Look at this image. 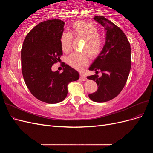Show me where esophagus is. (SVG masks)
Listing matches in <instances>:
<instances>
[{
    "label": "esophagus",
    "instance_id": "34e87169",
    "mask_svg": "<svg viewBox=\"0 0 153 153\" xmlns=\"http://www.w3.org/2000/svg\"><path fill=\"white\" fill-rule=\"evenodd\" d=\"M80 80H82L83 81H86L87 80L86 76L84 75V74H82V73L80 74Z\"/></svg>",
    "mask_w": 153,
    "mask_h": 153
}]
</instances>
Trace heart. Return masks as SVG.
Here are the masks:
<instances>
[{"label":"heart","instance_id":"heart-1","mask_svg":"<svg viewBox=\"0 0 153 153\" xmlns=\"http://www.w3.org/2000/svg\"><path fill=\"white\" fill-rule=\"evenodd\" d=\"M73 36L77 39H85L83 52L91 59H95L101 52L103 48L102 40L100 38L98 28L90 22L77 21L72 25V32H64L61 37V46L64 52L68 53L71 50ZM89 58L86 53H72L67 58V63L73 68L81 70L87 65Z\"/></svg>","mask_w":153,"mask_h":153}]
</instances>
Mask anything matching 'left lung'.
Wrapping results in <instances>:
<instances>
[{
    "label": "left lung",
    "instance_id": "8db88e82",
    "mask_svg": "<svg viewBox=\"0 0 153 153\" xmlns=\"http://www.w3.org/2000/svg\"><path fill=\"white\" fill-rule=\"evenodd\" d=\"M94 20L105 28L106 41L101 52L89 68L102 73L100 77L87 76L98 85V90L89 97L95 102L103 103L115 98L126 84L131 66V47L126 36L114 23L102 16H96Z\"/></svg>",
    "mask_w": 153,
    "mask_h": 153
}]
</instances>
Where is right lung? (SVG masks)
<instances>
[{"mask_svg":"<svg viewBox=\"0 0 153 153\" xmlns=\"http://www.w3.org/2000/svg\"><path fill=\"white\" fill-rule=\"evenodd\" d=\"M64 24L57 19L39 23L27 34L22 48V71L25 84L35 98L47 103L63 101L68 84L80 77L77 71L66 64L62 73L52 71V66L62 55L60 40Z\"/></svg>","mask_w":153,"mask_h":153,"instance_id":"right-lung-1","label":"right lung"}]
</instances>
